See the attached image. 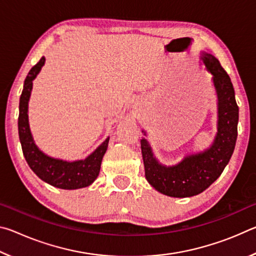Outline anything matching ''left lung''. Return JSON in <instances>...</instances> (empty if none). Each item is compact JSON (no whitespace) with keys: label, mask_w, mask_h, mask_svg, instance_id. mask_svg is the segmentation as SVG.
Listing matches in <instances>:
<instances>
[{"label":"left lung","mask_w":256,"mask_h":256,"mask_svg":"<svg viewBox=\"0 0 256 256\" xmlns=\"http://www.w3.org/2000/svg\"><path fill=\"white\" fill-rule=\"evenodd\" d=\"M201 60L212 74L218 97V132L214 144L202 152L186 156L175 166L167 167L156 159L149 142L144 138L141 140L146 178L158 192L168 196L188 198L202 193L222 175L235 149L238 106L232 80L214 55L202 53Z\"/></svg>","instance_id":"obj_1"}]
</instances>
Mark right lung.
I'll list each match as a JSON object with an SVG mask.
<instances>
[{
    "mask_svg": "<svg viewBox=\"0 0 256 256\" xmlns=\"http://www.w3.org/2000/svg\"><path fill=\"white\" fill-rule=\"evenodd\" d=\"M44 64L45 58L42 56L40 62L29 71L24 80L22 94L20 96L18 130L26 162H28L29 167L32 168L34 174L52 186L62 190L86 188V186L92 184L99 175L102 160L107 150L110 138H107L86 159L76 160V162H66V160L52 158L38 149V146L34 144L29 128L28 102L32 89V81L40 73Z\"/></svg>",
    "mask_w": 256,
    "mask_h": 256,
    "instance_id": "right-lung-1",
    "label": "right lung"
}]
</instances>
